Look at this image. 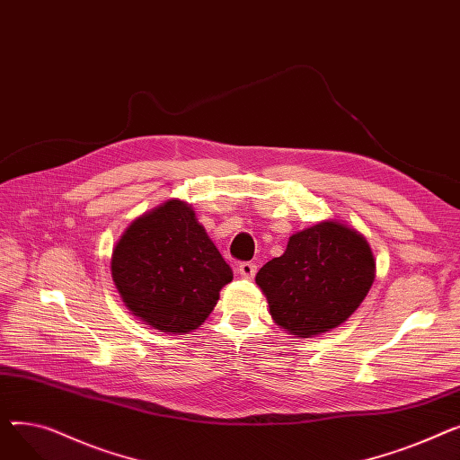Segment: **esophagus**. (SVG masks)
Wrapping results in <instances>:
<instances>
[{"label":"esophagus","mask_w":460,"mask_h":460,"mask_svg":"<svg viewBox=\"0 0 460 460\" xmlns=\"http://www.w3.org/2000/svg\"><path fill=\"white\" fill-rule=\"evenodd\" d=\"M255 272H257V267L253 262H240L238 264V274L246 279H253Z\"/></svg>","instance_id":"1"}]
</instances>
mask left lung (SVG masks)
<instances>
[{
    "label": "left lung",
    "instance_id": "obj_1",
    "mask_svg": "<svg viewBox=\"0 0 460 460\" xmlns=\"http://www.w3.org/2000/svg\"><path fill=\"white\" fill-rule=\"evenodd\" d=\"M278 326L313 337L343 324L375 281V257L364 234L326 220L288 238L281 257L255 276Z\"/></svg>",
    "mask_w": 460,
    "mask_h": 460
}]
</instances>
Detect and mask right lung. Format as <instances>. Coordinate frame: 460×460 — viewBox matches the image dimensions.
<instances>
[{"mask_svg": "<svg viewBox=\"0 0 460 460\" xmlns=\"http://www.w3.org/2000/svg\"><path fill=\"white\" fill-rule=\"evenodd\" d=\"M111 278L136 317L182 335L205 323L233 270L193 208L169 199L139 216L119 238Z\"/></svg>", "mask_w": 460, "mask_h": 460, "instance_id": "right-lung-1", "label": "right lung"}]
</instances>
